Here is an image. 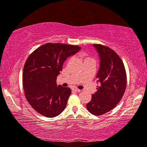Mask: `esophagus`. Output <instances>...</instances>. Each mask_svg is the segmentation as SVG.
Wrapping results in <instances>:
<instances>
[{
	"label": "esophagus",
	"mask_w": 147,
	"mask_h": 147,
	"mask_svg": "<svg viewBox=\"0 0 147 147\" xmlns=\"http://www.w3.org/2000/svg\"><path fill=\"white\" fill-rule=\"evenodd\" d=\"M73 90L74 91H75V92H80V90H79V89H78V88H74V89H73Z\"/></svg>",
	"instance_id": "1"
}]
</instances>
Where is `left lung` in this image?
Returning a JSON list of instances; mask_svg holds the SVG:
<instances>
[{
  "label": "left lung",
  "mask_w": 147,
  "mask_h": 147,
  "mask_svg": "<svg viewBox=\"0 0 147 147\" xmlns=\"http://www.w3.org/2000/svg\"><path fill=\"white\" fill-rule=\"evenodd\" d=\"M93 45L101 61L96 76L99 86L86 107L92 115L100 116L113 109L122 99L126 88L127 76L123 61L115 51L101 44Z\"/></svg>",
  "instance_id": "left-lung-1"
}]
</instances>
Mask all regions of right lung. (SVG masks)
<instances>
[{
    "label": "right lung",
    "instance_id": "1",
    "mask_svg": "<svg viewBox=\"0 0 147 147\" xmlns=\"http://www.w3.org/2000/svg\"><path fill=\"white\" fill-rule=\"evenodd\" d=\"M80 48L70 44L47 43L28 57L23 67V90L28 103L37 113L52 118L64 111L71 90L57 86V76L67 58Z\"/></svg>",
    "mask_w": 147,
    "mask_h": 147
}]
</instances>
